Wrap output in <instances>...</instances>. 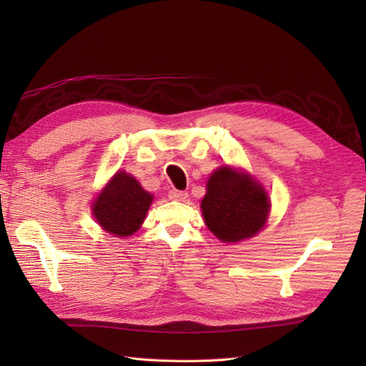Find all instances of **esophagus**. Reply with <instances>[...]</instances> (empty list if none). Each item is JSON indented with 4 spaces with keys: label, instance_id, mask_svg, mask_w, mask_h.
<instances>
[{
    "label": "esophagus",
    "instance_id": "esophagus-1",
    "mask_svg": "<svg viewBox=\"0 0 366 366\" xmlns=\"http://www.w3.org/2000/svg\"><path fill=\"white\" fill-rule=\"evenodd\" d=\"M169 198H171V200H175V202H184L187 198V192L174 189V191L169 192Z\"/></svg>",
    "mask_w": 366,
    "mask_h": 366
}]
</instances>
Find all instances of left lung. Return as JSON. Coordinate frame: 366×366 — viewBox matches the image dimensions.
I'll return each instance as SVG.
<instances>
[{
    "label": "left lung",
    "instance_id": "8db88e82",
    "mask_svg": "<svg viewBox=\"0 0 366 366\" xmlns=\"http://www.w3.org/2000/svg\"><path fill=\"white\" fill-rule=\"evenodd\" d=\"M202 200L204 223L223 242L252 238L264 227L270 200L264 187L247 172L221 166L207 180Z\"/></svg>",
    "mask_w": 366,
    "mask_h": 366
}]
</instances>
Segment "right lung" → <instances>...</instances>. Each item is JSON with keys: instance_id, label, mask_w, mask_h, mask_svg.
Segmentation results:
<instances>
[{"instance_id": "right-lung-1", "label": "right lung", "mask_w": 366, "mask_h": 366, "mask_svg": "<svg viewBox=\"0 0 366 366\" xmlns=\"http://www.w3.org/2000/svg\"><path fill=\"white\" fill-rule=\"evenodd\" d=\"M152 203L134 177L125 171L114 174L93 202V215L108 234L129 237L137 232Z\"/></svg>"}]
</instances>
